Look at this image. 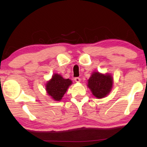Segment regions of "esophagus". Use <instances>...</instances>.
I'll use <instances>...</instances> for the list:
<instances>
[{"mask_svg":"<svg viewBox=\"0 0 147 147\" xmlns=\"http://www.w3.org/2000/svg\"><path fill=\"white\" fill-rule=\"evenodd\" d=\"M74 80H75L76 82H78H78H81V79H80V78H78V77H76V78H74Z\"/></svg>","mask_w":147,"mask_h":147,"instance_id":"esophagus-1","label":"esophagus"}]
</instances>
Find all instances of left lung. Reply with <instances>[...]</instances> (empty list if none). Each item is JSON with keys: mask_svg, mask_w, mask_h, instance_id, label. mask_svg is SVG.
Wrapping results in <instances>:
<instances>
[{"mask_svg": "<svg viewBox=\"0 0 147 147\" xmlns=\"http://www.w3.org/2000/svg\"><path fill=\"white\" fill-rule=\"evenodd\" d=\"M112 84V78L109 74L104 75L99 72H94L88 80V86L95 97L102 98L109 94Z\"/></svg>", "mask_w": 147, "mask_h": 147, "instance_id": "obj_1", "label": "left lung"}]
</instances>
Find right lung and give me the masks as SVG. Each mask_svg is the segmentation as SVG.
<instances>
[{
	"instance_id": "obj_1",
	"label": "right lung",
	"mask_w": 147,
	"mask_h": 147,
	"mask_svg": "<svg viewBox=\"0 0 147 147\" xmlns=\"http://www.w3.org/2000/svg\"><path fill=\"white\" fill-rule=\"evenodd\" d=\"M72 82L69 79H64L60 75L54 74L51 80L46 84L47 94L56 101H60Z\"/></svg>"
}]
</instances>
